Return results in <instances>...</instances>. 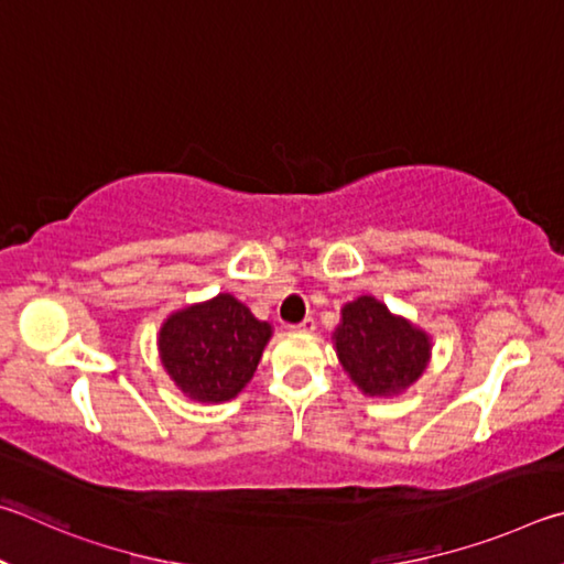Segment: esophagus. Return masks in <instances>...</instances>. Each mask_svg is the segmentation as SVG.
<instances>
[{"instance_id":"esophagus-1","label":"esophagus","mask_w":564,"mask_h":564,"mask_svg":"<svg viewBox=\"0 0 564 564\" xmlns=\"http://www.w3.org/2000/svg\"><path fill=\"white\" fill-rule=\"evenodd\" d=\"M314 327H317V322H314V317H304L300 324H292L294 332H314Z\"/></svg>"}]
</instances>
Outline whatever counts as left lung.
Segmentation results:
<instances>
[{
  "instance_id": "8db88e82",
  "label": "left lung",
  "mask_w": 564,
  "mask_h": 564,
  "mask_svg": "<svg viewBox=\"0 0 564 564\" xmlns=\"http://www.w3.org/2000/svg\"><path fill=\"white\" fill-rule=\"evenodd\" d=\"M341 367L369 397H391L426 369L429 337L406 319L393 317L381 302L359 297L341 310L334 332Z\"/></svg>"
}]
</instances>
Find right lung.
Wrapping results in <instances>:
<instances>
[{
	"mask_svg": "<svg viewBox=\"0 0 564 564\" xmlns=\"http://www.w3.org/2000/svg\"><path fill=\"white\" fill-rule=\"evenodd\" d=\"M272 327L232 294L195 304L163 324L161 359L173 381L195 401L237 397L260 364Z\"/></svg>",
	"mask_w": 564,
	"mask_h": 564,
	"instance_id": "1",
	"label": "right lung"
}]
</instances>
